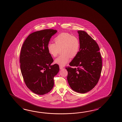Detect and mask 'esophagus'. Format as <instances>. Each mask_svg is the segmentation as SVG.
I'll list each match as a JSON object with an SVG mask.
<instances>
[{
  "label": "esophagus",
  "mask_w": 122,
  "mask_h": 122,
  "mask_svg": "<svg viewBox=\"0 0 122 122\" xmlns=\"http://www.w3.org/2000/svg\"><path fill=\"white\" fill-rule=\"evenodd\" d=\"M60 70H62V69H63L64 67H62V66H60Z\"/></svg>",
  "instance_id": "obj_1"
}]
</instances>
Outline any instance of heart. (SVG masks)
Here are the masks:
<instances>
[{"label":"heart","instance_id":"heart-1","mask_svg":"<svg viewBox=\"0 0 122 122\" xmlns=\"http://www.w3.org/2000/svg\"><path fill=\"white\" fill-rule=\"evenodd\" d=\"M55 43L49 42L47 49L52 57H56L62 49V55L55 60V62L60 66H64L69 62L70 58L76 57L80 49L78 38L68 33H62L54 39Z\"/></svg>","mask_w":122,"mask_h":122}]
</instances>
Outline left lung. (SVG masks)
Returning a JSON list of instances; mask_svg holds the SVG:
<instances>
[{
	"label": "left lung",
	"instance_id": "obj_1",
	"mask_svg": "<svg viewBox=\"0 0 122 122\" xmlns=\"http://www.w3.org/2000/svg\"><path fill=\"white\" fill-rule=\"evenodd\" d=\"M80 49L78 54L66 67L68 82L72 89L80 93L89 92L100 78L102 59L97 42L87 33L78 30Z\"/></svg>",
	"mask_w": 122,
	"mask_h": 122
}]
</instances>
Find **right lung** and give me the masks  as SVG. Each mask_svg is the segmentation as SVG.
Here are the masks:
<instances>
[{
    "label": "right lung",
    "instance_id": "1",
    "mask_svg": "<svg viewBox=\"0 0 122 122\" xmlns=\"http://www.w3.org/2000/svg\"><path fill=\"white\" fill-rule=\"evenodd\" d=\"M53 29H45L30 34L22 47L20 62L22 75L27 87L38 95L46 94L54 86V77L60 70L47 50V46Z\"/></svg>",
    "mask_w": 122,
    "mask_h": 122
}]
</instances>
